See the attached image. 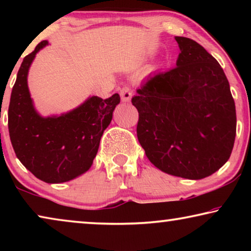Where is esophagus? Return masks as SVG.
<instances>
[{"mask_svg":"<svg viewBox=\"0 0 251 251\" xmlns=\"http://www.w3.org/2000/svg\"><path fill=\"white\" fill-rule=\"evenodd\" d=\"M120 96H121L122 101H130L132 97V89L129 85H125L121 90H120Z\"/></svg>","mask_w":251,"mask_h":251,"instance_id":"esophagus-1","label":"esophagus"}]
</instances>
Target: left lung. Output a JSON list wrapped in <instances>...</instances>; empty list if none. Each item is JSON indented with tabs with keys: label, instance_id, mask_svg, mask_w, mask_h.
<instances>
[{
	"label": "left lung",
	"instance_id": "obj_1",
	"mask_svg": "<svg viewBox=\"0 0 251 251\" xmlns=\"http://www.w3.org/2000/svg\"><path fill=\"white\" fill-rule=\"evenodd\" d=\"M175 39L177 66L147 78L131 99L139 114L137 137L160 170L202 179L231 156L235 104L218 61L195 41Z\"/></svg>",
	"mask_w": 251,
	"mask_h": 251
}]
</instances>
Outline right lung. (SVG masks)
<instances>
[{"label": "right lung", "mask_w": 251, "mask_h": 251, "mask_svg": "<svg viewBox=\"0 0 251 251\" xmlns=\"http://www.w3.org/2000/svg\"><path fill=\"white\" fill-rule=\"evenodd\" d=\"M47 41L24 58L12 88L8 112L10 139L20 162L39 179L50 184L68 181L91 167L104 130L120 102L119 94L94 96L67 114L41 118L27 87L28 68Z\"/></svg>", "instance_id": "1"}]
</instances>
